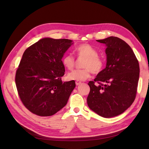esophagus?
<instances>
[{"label": "esophagus", "mask_w": 149, "mask_h": 149, "mask_svg": "<svg viewBox=\"0 0 149 149\" xmlns=\"http://www.w3.org/2000/svg\"><path fill=\"white\" fill-rule=\"evenodd\" d=\"M82 83L80 81H75V84L77 85V86H78V85H80Z\"/></svg>", "instance_id": "1"}]
</instances>
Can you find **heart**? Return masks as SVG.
Listing matches in <instances>:
<instances>
[{"label": "heart", "mask_w": 149, "mask_h": 149, "mask_svg": "<svg viewBox=\"0 0 149 149\" xmlns=\"http://www.w3.org/2000/svg\"><path fill=\"white\" fill-rule=\"evenodd\" d=\"M78 57L86 58L83 67L84 69L75 70L70 72L67 75L68 79L71 81H83L90 77L91 73L99 74L103 68L102 59L98 56L95 49L89 44L83 43L76 47L75 50ZM63 66L68 70H72L75 65V59L70 54H65L62 58Z\"/></svg>", "instance_id": "heart-1"}]
</instances>
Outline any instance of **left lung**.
I'll use <instances>...</instances> for the list:
<instances>
[{"label": "left lung", "mask_w": 149, "mask_h": 149, "mask_svg": "<svg viewBox=\"0 0 149 149\" xmlns=\"http://www.w3.org/2000/svg\"><path fill=\"white\" fill-rule=\"evenodd\" d=\"M97 41L106 45V66L88 83L87 104L100 116L111 118L124 112L134 102L140 66L133 50L122 39L110 36Z\"/></svg>", "instance_id": "obj_1"}]
</instances>
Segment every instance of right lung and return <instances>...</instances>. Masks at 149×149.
<instances>
[{"label":"right lung","instance_id":"right-lung-1","mask_svg":"<svg viewBox=\"0 0 149 149\" xmlns=\"http://www.w3.org/2000/svg\"><path fill=\"white\" fill-rule=\"evenodd\" d=\"M68 39L44 38L25 50L15 83L22 103L40 116L54 115L67 104L74 81L63 82L62 58L72 44Z\"/></svg>","mask_w":149,"mask_h":149}]
</instances>
